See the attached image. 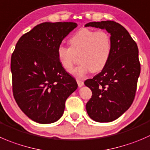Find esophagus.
Returning <instances> with one entry per match:
<instances>
[{
	"label": "esophagus",
	"instance_id": "obj_1",
	"mask_svg": "<svg viewBox=\"0 0 150 150\" xmlns=\"http://www.w3.org/2000/svg\"><path fill=\"white\" fill-rule=\"evenodd\" d=\"M77 83H78V86H79V87L83 86L84 85L83 81H81V80H77Z\"/></svg>",
	"mask_w": 150,
	"mask_h": 150
}]
</instances>
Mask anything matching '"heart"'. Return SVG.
I'll use <instances>...</instances> for the list:
<instances>
[{"mask_svg": "<svg viewBox=\"0 0 150 150\" xmlns=\"http://www.w3.org/2000/svg\"><path fill=\"white\" fill-rule=\"evenodd\" d=\"M69 42L70 47H58L57 58L62 67L69 70L79 56L81 64L70 71L74 76L82 78L90 72H101L107 66L113 49L111 37L107 32L82 28Z\"/></svg>", "mask_w": 150, "mask_h": 150, "instance_id": "b5f03b06", "label": "heart"}]
</instances>
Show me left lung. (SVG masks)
I'll list each match as a JSON object with an SVG mask.
<instances>
[{"label":"left lung","mask_w":150,"mask_h":150,"mask_svg":"<svg viewBox=\"0 0 150 150\" xmlns=\"http://www.w3.org/2000/svg\"><path fill=\"white\" fill-rule=\"evenodd\" d=\"M85 26L105 29L110 33L113 49L107 66L84 82L92 91L86 105L90 118L110 122L122 115L134 100L141 72L139 49L128 31L118 23L91 22Z\"/></svg>","instance_id":"8db88e82"}]
</instances>
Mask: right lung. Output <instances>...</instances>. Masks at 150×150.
Wrapping results in <instances>:
<instances>
[{"label":"right lung","mask_w":150,"mask_h":150,"mask_svg":"<svg viewBox=\"0 0 150 150\" xmlns=\"http://www.w3.org/2000/svg\"><path fill=\"white\" fill-rule=\"evenodd\" d=\"M78 26L71 22L43 23L20 38L11 59L14 100L28 118L53 123L63 115L78 84L59 63L57 48Z\"/></svg>","instance_id":"obj_1"}]
</instances>
